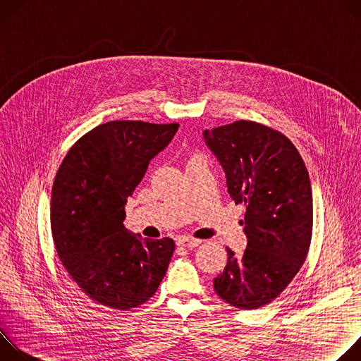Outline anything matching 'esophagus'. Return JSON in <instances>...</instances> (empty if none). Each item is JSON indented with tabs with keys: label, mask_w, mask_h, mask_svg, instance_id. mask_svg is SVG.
I'll list each match as a JSON object with an SVG mask.
<instances>
[{
	"label": "esophagus",
	"mask_w": 361,
	"mask_h": 361,
	"mask_svg": "<svg viewBox=\"0 0 361 361\" xmlns=\"http://www.w3.org/2000/svg\"><path fill=\"white\" fill-rule=\"evenodd\" d=\"M200 244H201V240H197V238H190V237L178 238V245H183V247H187V248H194Z\"/></svg>",
	"instance_id": "esophagus-1"
}]
</instances>
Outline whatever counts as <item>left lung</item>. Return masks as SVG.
<instances>
[{
    "label": "left lung",
    "instance_id": "obj_1",
    "mask_svg": "<svg viewBox=\"0 0 361 361\" xmlns=\"http://www.w3.org/2000/svg\"><path fill=\"white\" fill-rule=\"evenodd\" d=\"M219 159L230 197L244 202L247 248L227 247V266L214 279L216 293L230 305L254 310L279 297L307 257L313 233V194L294 144L264 124L240 120L205 130Z\"/></svg>",
    "mask_w": 361,
    "mask_h": 361
}]
</instances>
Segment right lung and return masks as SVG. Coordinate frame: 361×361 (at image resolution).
Segmentation results:
<instances>
[{"instance_id": "1", "label": "right lung", "mask_w": 361, "mask_h": 361, "mask_svg": "<svg viewBox=\"0 0 361 361\" xmlns=\"http://www.w3.org/2000/svg\"><path fill=\"white\" fill-rule=\"evenodd\" d=\"M177 130V123L109 121L84 134L57 171L51 194L56 250L77 286L101 305L140 307L166 276L174 241L137 237L124 220L127 198Z\"/></svg>"}]
</instances>
